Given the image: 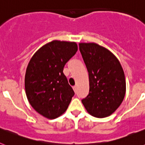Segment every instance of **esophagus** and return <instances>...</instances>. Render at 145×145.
<instances>
[{"label":"esophagus","mask_w":145,"mask_h":145,"mask_svg":"<svg viewBox=\"0 0 145 145\" xmlns=\"http://www.w3.org/2000/svg\"><path fill=\"white\" fill-rule=\"evenodd\" d=\"M73 90H74V91H75V93H76V92H77V86H73Z\"/></svg>","instance_id":"1"}]
</instances>
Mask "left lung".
<instances>
[{"label":"left lung","mask_w":145,"mask_h":145,"mask_svg":"<svg viewBox=\"0 0 145 145\" xmlns=\"http://www.w3.org/2000/svg\"><path fill=\"white\" fill-rule=\"evenodd\" d=\"M79 49L89 77V93L82 103L94 117L110 116L125 97V75L120 61L112 52L97 43H79Z\"/></svg>","instance_id":"1"}]
</instances>
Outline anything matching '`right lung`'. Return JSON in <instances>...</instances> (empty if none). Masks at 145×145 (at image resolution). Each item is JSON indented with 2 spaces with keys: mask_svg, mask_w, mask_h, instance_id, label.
I'll return each instance as SVG.
<instances>
[{
  "mask_svg": "<svg viewBox=\"0 0 145 145\" xmlns=\"http://www.w3.org/2000/svg\"><path fill=\"white\" fill-rule=\"evenodd\" d=\"M77 51L75 42L53 40L39 48L29 61L26 95L35 110L45 118L54 119L62 115L75 94L63 70Z\"/></svg>",
  "mask_w": 145,
  "mask_h": 145,
  "instance_id": "obj_1",
  "label": "right lung"
}]
</instances>
